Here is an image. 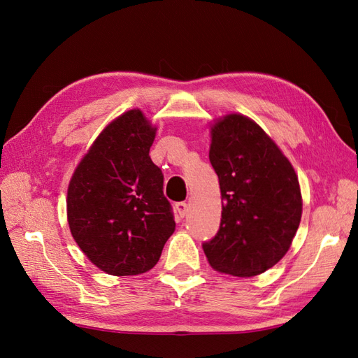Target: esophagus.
<instances>
[{
	"label": "esophagus",
	"instance_id": "obj_1",
	"mask_svg": "<svg viewBox=\"0 0 358 358\" xmlns=\"http://www.w3.org/2000/svg\"><path fill=\"white\" fill-rule=\"evenodd\" d=\"M176 212H178V215L180 216V218H185V215L188 212V204L185 201L176 203Z\"/></svg>",
	"mask_w": 358,
	"mask_h": 358
}]
</instances>
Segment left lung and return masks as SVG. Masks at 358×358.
<instances>
[{
  "label": "left lung",
  "instance_id": "obj_1",
  "mask_svg": "<svg viewBox=\"0 0 358 358\" xmlns=\"http://www.w3.org/2000/svg\"><path fill=\"white\" fill-rule=\"evenodd\" d=\"M210 164L220 179L221 225L203 249L220 273L251 278L288 252L301 220L299 178L251 117L229 113L210 125Z\"/></svg>",
  "mask_w": 358,
  "mask_h": 358
}]
</instances>
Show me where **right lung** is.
Instances as JSON below:
<instances>
[{
    "mask_svg": "<svg viewBox=\"0 0 358 358\" xmlns=\"http://www.w3.org/2000/svg\"><path fill=\"white\" fill-rule=\"evenodd\" d=\"M155 134L140 109L119 115L94 140L69 183L73 239L94 266L113 276L152 268L175 231L164 178L149 157Z\"/></svg>",
    "mask_w": 358,
    "mask_h": 358,
    "instance_id": "obj_1",
    "label": "right lung"
}]
</instances>
